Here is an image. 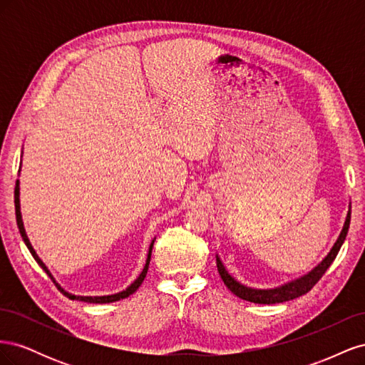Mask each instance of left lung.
<instances>
[{"mask_svg": "<svg viewBox=\"0 0 365 365\" xmlns=\"http://www.w3.org/2000/svg\"><path fill=\"white\" fill-rule=\"evenodd\" d=\"M350 212H351V205L349 202V210L346 215L344 225H342V230H341L338 239L335 240L334 247L330 248V251L326 254V257L319 262L317 267H314L309 272L303 274L302 277H297L291 282H286L280 286H275V288H268V289L251 288V286H247L244 283H240L237 279H235L233 275L227 271L225 264L216 254V264H217V271H219L220 279L224 280V284L227 286V288L235 295L242 298V300H247L251 303H259V304L283 303V302H289V300H294V298H297V297L307 294L314 288V284L323 277V274L327 271L330 264H332V262L338 256L342 244H344L347 231H349V225H350Z\"/></svg>", "mask_w": 365, "mask_h": 365, "instance_id": "obj_1", "label": "left lung"}]
</instances>
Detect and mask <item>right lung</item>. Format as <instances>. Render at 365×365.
<instances>
[{
	"mask_svg": "<svg viewBox=\"0 0 365 365\" xmlns=\"http://www.w3.org/2000/svg\"><path fill=\"white\" fill-rule=\"evenodd\" d=\"M21 158H23V152H21ZM21 163H23V160H21ZM19 173H21V165H19V170H18V176H19ZM15 213H16V224H18V228H19V233H21V237H23V240H24V244H26V247L29 248V251H30V254L33 256V259H35L36 262H38V264L39 267L47 272V275L48 277L53 280V283L58 286V288L61 289V292L63 294V295H67L70 300H79V302H85V303H98V304H102V303H114V302H118V300H123V298H126V297H129L130 294H134L138 288H140V284L143 283V280H145V277H146V274H148V269H149V263H150V256H152V248H153V242H155V239L157 237H153L152 239V242H150V245H149V250H148V257H146V263H145V267H143V271L140 272V275L138 277L132 282L126 289H123V291H120V292H115V294H109V295H74V294H71V292H68V291H65L62 286L56 282V279L53 277V274L50 272V269L47 268V264L43 263L42 260H41V257L38 256L36 254V251H35V248L31 247V244H30V239H29V236H27V233H26V228H24V222H23V215H21V201H19V180H16V185H15Z\"/></svg>",
	"mask_w": 365,
	"mask_h": 365,
	"instance_id": "add662e5",
	"label": "right lung"
}]
</instances>
